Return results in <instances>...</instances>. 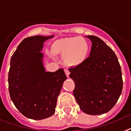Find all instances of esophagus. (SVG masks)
<instances>
[{
	"mask_svg": "<svg viewBox=\"0 0 131 131\" xmlns=\"http://www.w3.org/2000/svg\"><path fill=\"white\" fill-rule=\"evenodd\" d=\"M64 71H65V73H66V75H67V77L69 78V75H70V73L69 70H68V69H65Z\"/></svg>",
	"mask_w": 131,
	"mask_h": 131,
	"instance_id": "34e87169",
	"label": "esophagus"
}]
</instances>
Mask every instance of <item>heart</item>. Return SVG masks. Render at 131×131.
Returning a JSON list of instances; mask_svg holds the SVG:
<instances>
[{"label": "heart", "mask_w": 131, "mask_h": 131, "mask_svg": "<svg viewBox=\"0 0 131 131\" xmlns=\"http://www.w3.org/2000/svg\"><path fill=\"white\" fill-rule=\"evenodd\" d=\"M52 50L55 53L65 56L68 63L75 66L86 60L89 52V45L82 37H66L56 41L53 45Z\"/></svg>", "instance_id": "1"}]
</instances>
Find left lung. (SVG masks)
<instances>
[{
    "mask_svg": "<svg viewBox=\"0 0 131 131\" xmlns=\"http://www.w3.org/2000/svg\"><path fill=\"white\" fill-rule=\"evenodd\" d=\"M87 37L92 44L90 56L69 69L70 77L75 83L73 94L81 110L99 115L111 110L121 94V68L116 54L102 39Z\"/></svg>",
    "mask_w": 131,
    "mask_h": 131,
    "instance_id": "8db88e82",
    "label": "left lung"
}]
</instances>
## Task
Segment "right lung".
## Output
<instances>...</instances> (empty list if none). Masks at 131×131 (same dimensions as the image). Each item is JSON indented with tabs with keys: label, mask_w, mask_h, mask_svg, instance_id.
I'll list each match as a JSON object with an SVG mask.
<instances>
[{
	"label": "right lung",
	"mask_w": 131,
	"mask_h": 131,
	"mask_svg": "<svg viewBox=\"0 0 131 131\" xmlns=\"http://www.w3.org/2000/svg\"><path fill=\"white\" fill-rule=\"evenodd\" d=\"M53 36L25 38L10 59L8 72L10 96L19 112L33 120L52 116L57 99L66 75L63 69L45 72L43 55L40 51L43 42Z\"/></svg>",
	"instance_id": "1"
}]
</instances>
